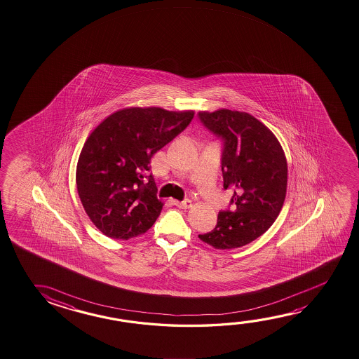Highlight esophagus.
I'll return each instance as SVG.
<instances>
[{
  "label": "esophagus",
  "mask_w": 359,
  "mask_h": 359,
  "mask_svg": "<svg viewBox=\"0 0 359 359\" xmlns=\"http://www.w3.org/2000/svg\"><path fill=\"white\" fill-rule=\"evenodd\" d=\"M172 203H174V205L177 206V208H180V209H189V208L191 206V200L190 199L182 200V201L174 200Z\"/></svg>",
  "instance_id": "obj_1"
}]
</instances>
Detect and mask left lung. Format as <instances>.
Returning a JSON list of instances; mask_svg holds the SVG:
<instances>
[{"label": "left lung", "mask_w": 359, "mask_h": 359, "mask_svg": "<svg viewBox=\"0 0 359 359\" xmlns=\"http://www.w3.org/2000/svg\"><path fill=\"white\" fill-rule=\"evenodd\" d=\"M200 123L223 142L224 189L234 194L217 214L215 228L199 234L215 249L247 245L264 234L282 210L288 165L282 147L265 125L247 112H199Z\"/></svg>", "instance_id": "8db88e82"}]
</instances>
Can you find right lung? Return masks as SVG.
Here are the masks:
<instances>
[{
  "instance_id": "obj_1",
  "label": "right lung",
  "mask_w": 359,
  "mask_h": 359,
  "mask_svg": "<svg viewBox=\"0 0 359 359\" xmlns=\"http://www.w3.org/2000/svg\"><path fill=\"white\" fill-rule=\"evenodd\" d=\"M193 118L194 111L130 107L114 112L88 136L77 163V193L101 233L128 241L153 226L163 203L150 161Z\"/></svg>"
}]
</instances>
